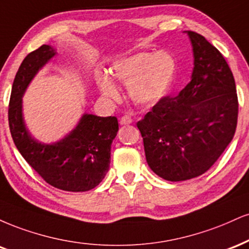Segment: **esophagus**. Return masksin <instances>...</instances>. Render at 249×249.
<instances>
[{
	"label": "esophagus",
	"mask_w": 249,
	"mask_h": 249,
	"mask_svg": "<svg viewBox=\"0 0 249 249\" xmlns=\"http://www.w3.org/2000/svg\"><path fill=\"white\" fill-rule=\"evenodd\" d=\"M131 122H133V120H131L130 116H128V115H124V116H122V118L120 119V124H121L122 125H125V124H130Z\"/></svg>",
	"instance_id": "esophagus-1"
}]
</instances>
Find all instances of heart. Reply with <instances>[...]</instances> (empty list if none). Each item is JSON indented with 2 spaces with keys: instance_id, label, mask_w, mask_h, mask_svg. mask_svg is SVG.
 Wrapping results in <instances>:
<instances>
[{
  "instance_id": "1",
  "label": "heart",
  "mask_w": 249,
  "mask_h": 249,
  "mask_svg": "<svg viewBox=\"0 0 249 249\" xmlns=\"http://www.w3.org/2000/svg\"><path fill=\"white\" fill-rule=\"evenodd\" d=\"M176 73V61L170 53L160 51L137 52L120 58L108 73L96 77L100 93L109 100H118L119 89L112 78L127 85L128 94L135 104L149 106L159 102L170 89Z\"/></svg>"
}]
</instances>
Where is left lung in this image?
<instances>
[{
    "instance_id": "8db88e82",
    "label": "left lung",
    "mask_w": 249,
    "mask_h": 249,
    "mask_svg": "<svg viewBox=\"0 0 249 249\" xmlns=\"http://www.w3.org/2000/svg\"><path fill=\"white\" fill-rule=\"evenodd\" d=\"M191 40V80L177 96L160 99L137 122L148 165L170 182L198 177L232 141L238 121L235 81L223 54L201 35Z\"/></svg>"
}]
</instances>
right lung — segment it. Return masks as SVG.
I'll list each match as a JSON object with an SVG mask.
<instances>
[{"mask_svg":"<svg viewBox=\"0 0 249 249\" xmlns=\"http://www.w3.org/2000/svg\"><path fill=\"white\" fill-rule=\"evenodd\" d=\"M55 54L51 45H42L22 61L11 89L9 127L20 155L46 183L64 191H89L99 185L109 170L118 119L85 113L66 136L57 142L43 143L31 135L23 116L22 99L26 89Z\"/></svg>","mask_w":249,"mask_h":249,"instance_id":"obj_1","label":"right lung"}]
</instances>
